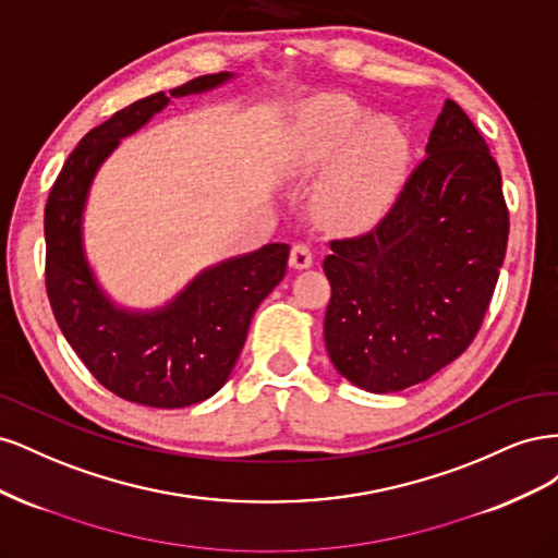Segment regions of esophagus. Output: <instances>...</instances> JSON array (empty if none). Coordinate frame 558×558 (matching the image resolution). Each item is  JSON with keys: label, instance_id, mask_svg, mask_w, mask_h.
Masks as SVG:
<instances>
[{"label": "esophagus", "instance_id": "obj_1", "mask_svg": "<svg viewBox=\"0 0 558 558\" xmlns=\"http://www.w3.org/2000/svg\"><path fill=\"white\" fill-rule=\"evenodd\" d=\"M314 263V256L307 244H293L291 246V256H289V265L293 269H307Z\"/></svg>", "mask_w": 558, "mask_h": 558}]
</instances>
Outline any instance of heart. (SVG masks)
<instances>
[{
  "instance_id": "b5f03b06",
  "label": "heart",
  "mask_w": 558,
  "mask_h": 558,
  "mask_svg": "<svg viewBox=\"0 0 558 558\" xmlns=\"http://www.w3.org/2000/svg\"><path fill=\"white\" fill-rule=\"evenodd\" d=\"M410 154L408 134L393 121L344 95H318L295 116L289 167L298 174L328 170L316 209L330 226L359 232L375 228L396 205Z\"/></svg>"
}]
</instances>
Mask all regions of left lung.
I'll list each match as a JSON object with an SVG mask.
<instances>
[{"label":"left lung","mask_w":558,"mask_h":558,"mask_svg":"<svg viewBox=\"0 0 558 558\" xmlns=\"http://www.w3.org/2000/svg\"><path fill=\"white\" fill-rule=\"evenodd\" d=\"M508 230L498 165L447 99L393 209L363 238L330 244L324 337L337 373L396 393L459 359L492 302Z\"/></svg>","instance_id":"8db88e82"}]
</instances>
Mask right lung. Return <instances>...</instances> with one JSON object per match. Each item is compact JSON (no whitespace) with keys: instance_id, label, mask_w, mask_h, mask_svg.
Instances as JSON below:
<instances>
[{"instance_id":"obj_1","label":"right lung","mask_w":558,"mask_h":558,"mask_svg":"<svg viewBox=\"0 0 558 558\" xmlns=\"http://www.w3.org/2000/svg\"><path fill=\"white\" fill-rule=\"evenodd\" d=\"M238 78L197 76L170 95L156 93L90 130L66 158L44 211L46 291L64 340L93 377L118 398L177 410L211 398L246 342L251 318L286 275L289 244H265L209 265L165 302L137 310L116 302L86 251L90 189L113 150L172 97L202 95Z\"/></svg>"}]
</instances>
